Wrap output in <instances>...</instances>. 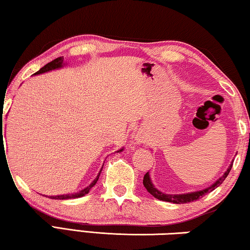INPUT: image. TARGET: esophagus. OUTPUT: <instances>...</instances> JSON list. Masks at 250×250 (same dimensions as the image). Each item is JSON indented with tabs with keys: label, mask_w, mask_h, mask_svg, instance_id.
Listing matches in <instances>:
<instances>
[{
	"label": "esophagus",
	"mask_w": 250,
	"mask_h": 250,
	"mask_svg": "<svg viewBox=\"0 0 250 250\" xmlns=\"http://www.w3.org/2000/svg\"><path fill=\"white\" fill-rule=\"evenodd\" d=\"M137 142H138V145H145V143L146 142V137L145 134L139 133L137 135Z\"/></svg>",
	"instance_id": "34e87169"
}]
</instances>
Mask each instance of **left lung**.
I'll return each mask as SVG.
<instances>
[{"label": "left lung", "instance_id": "1", "mask_svg": "<svg viewBox=\"0 0 250 250\" xmlns=\"http://www.w3.org/2000/svg\"><path fill=\"white\" fill-rule=\"evenodd\" d=\"M231 167H232V164H230V166L228 167L227 171L224 173L223 176L219 177V179L216 182H215L214 184H211L207 188L202 189V191H196V192L186 193V194H164L162 192H160L159 189H156L154 188V185L152 184V181L150 179L149 172H146L145 177H143V185H145L146 191L149 192L151 195H153L155 198H158V200H160V201L174 203V204H184V203H189V202H194L196 200H200V198L204 196L205 194L214 191L215 188H218V186L221 185L224 181H225L227 175L229 174Z\"/></svg>", "mask_w": 250, "mask_h": 250}]
</instances>
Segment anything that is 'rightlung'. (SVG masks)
<instances>
[{
    "instance_id": "right-lung-1",
    "label": "right lung",
    "mask_w": 250,
    "mask_h": 250,
    "mask_svg": "<svg viewBox=\"0 0 250 250\" xmlns=\"http://www.w3.org/2000/svg\"><path fill=\"white\" fill-rule=\"evenodd\" d=\"M65 65L64 62V57H58L56 59H54V61H52L50 62H48V64H46L44 67H42V68L37 71V73H35L34 75H40V74H44V73H47V71H50V70H54V69H58V68H62V66ZM2 137H3V120L0 119V138H1V141H2ZM124 149H121L119 151L117 152H121ZM103 170V168H101ZM101 170L100 172L98 173V175H97L96 179L91 182L90 185H88L87 188H84L83 189H82V191H79L77 193H70V194H62V195H56V196H48L49 198H53V200H70V198H78V197H82V196H84L86 194L89 193V191L91 189V188H94V186L96 185L97 181H98L99 179V175L101 173Z\"/></svg>"
}]
</instances>
